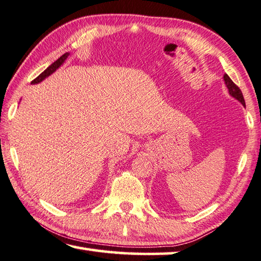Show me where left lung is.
Here are the masks:
<instances>
[{
  "label": "left lung",
  "mask_w": 261,
  "mask_h": 261,
  "mask_svg": "<svg viewBox=\"0 0 261 261\" xmlns=\"http://www.w3.org/2000/svg\"><path fill=\"white\" fill-rule=\"evenodd\" d=\"M224 81H225V84H226L227 89H228V92H229L230 96L233 97V98H235L236 100H239L241 103H242L243 106H245V101H244L242 91H241L238 85H236L233 81H231L230 77L227 74L224 75Z\"/></svg>",
  "instance_id": "obj_1"
}]
</instances>
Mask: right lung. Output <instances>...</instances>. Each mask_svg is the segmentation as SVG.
<instances>
[{"mask_svg":"<svg viewBox=\"0 0 261 261\" xmlns=\"http://www.w3.org/2000/svg\"><path fill=\"white\" fill-rule=\"evenodd\" d=\"M68 56H69L68 52H66V54H64L63 56L60 57V58L57 59L54 64H51V65L49 66V67L44 70L43 73H41V74L39 75V76H37L35 80H33L31 84H37V83H40V82L43 81V80H45L48 76H50V75H51L52 73H55L56 70L58 69V68L60 67V66L65 63V60L67 59Z\"/></svg>","mask_w":261,"mask_h":261,"instance_id":"right-lung-1","label":"right lung"}]
</instances>
